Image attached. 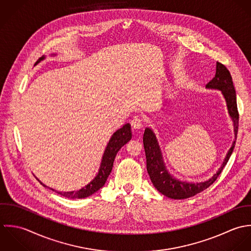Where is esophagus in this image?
<instances>
[{
	"mask_svg": "<svg viewBox=\"0 0 251 251\" xmlns=\"http://www.w3.org/2000/svg\"><path fill=\"white\" fill-rule=\"evenodd\" d=\"M131 127L133 130H140L143 127V122L140 118L138 117H134L131 120Z\"/></svg>",
	"mask_w": 251,
	"mask_h": 251,
	"instance_id": "1",
	"label": "esophagus"
}]
</instances>
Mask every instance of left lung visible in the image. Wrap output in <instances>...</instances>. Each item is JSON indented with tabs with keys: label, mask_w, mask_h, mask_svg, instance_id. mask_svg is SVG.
Listing matches in <instances>:
<instances>
[{
	"label": "left lung",
	"mask_w": 251,
	"mask_h": 251,
	"mask_svg": "<svg viewBox=\"0 0 251 251\" xmlns=\"http://www.w3.org/2000/svg\"><path fill=\"white\" fill-rule=\"evenodd\" d=\"M205 88L221 91L224 99L226 100L228 113L233 121L234 134H235V141L233 142L230 150L227 152L223 160V163L210 178H208L205 181L194 183V182L182 181L176 178V176H174L166 167V164L163 159L162 151L153 130L150 127L146 128L145 130L143 142H144V148H145L146 157H147V170L150 175L151 182L160 193H162L163 195L171 199H176V200L187 199L195 196L196 194L200 193L207 187H209L216 180L217 176L220 175L223 168L226 166L236 145L237 133H238V127H239V112L237 107L236 90L233 84L231 74L224 65H222L219 62L216 63L215 75L205 85Z\"/></svg>",
	"instance_id": "obj_1"
}]
</instances>
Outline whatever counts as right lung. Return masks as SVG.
Instances as JSON below:
<instances>
[{"instance_id":"add662e5","label":"right lung","mask_w":251,"mask_h":251,"mask_svg":"<svg viewBox=\"0 0 251 251\" xmlns=\"http://www.w3.org/2000/svg\"><path fill=\"white\" fill-rule=\"evenodd\" d=\"M51 56H56V54L53 53V54H51ZM45 59H46V56L41 57L36 62V65ZM131 139H132V131H131V125L129 123H126L122 128L118 129L116 132H114L112 134V136L110 137V139L106 145L105 150L103 151V154H102V157L100 160V168L98 170L97 175L87 185L83 186L81 189H79L77 191H69V192H60V191L54 190L52 188H50V189H51L52 191H55L56 193L64 196L66 198H70V199H82V198H86V197L93 195L104 185V183L112 170L114 158H115L117 152ZM41 183L45 187H48L43 182H41Z\"/></svg>"}]
</instances>
